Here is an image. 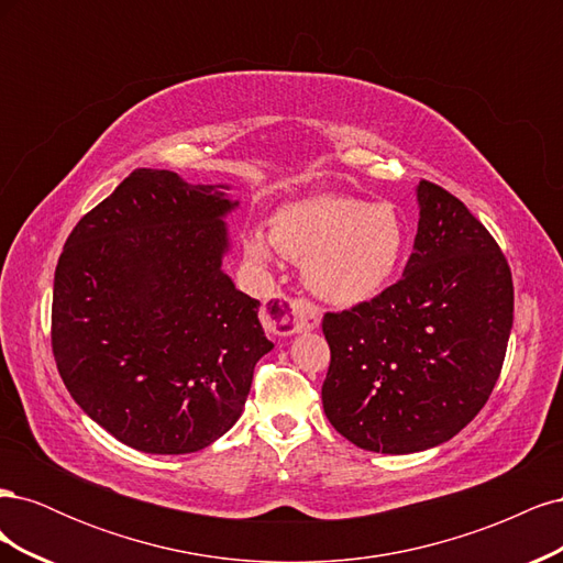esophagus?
<instances>
[{
	"label": "esophagus",
	"mask_w": 563,
	"mask_h": 563,
	"mask_svg": "<svg viewBox=\"0 0 563 563\" xmlns=\"http://www.w3.org/2000/svg\"><path fill=\"white\" fill-rule=\"evenodd\" d=\"M265 329L275 335H296L319 327V308L308 298L277 296L263 310Z\"/></svg>",
	"instance_id": "obj_1"
}]
</instances>
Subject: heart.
Masks as SVG:
<instances>
[{"mask_svg": "<svg viewBox=\"0 0 563 563\" xmlns=\"http://www.w3.org/2000/svg\"><path fill=\"white\" fill-rule=\"evenodd\" d=\"M269 240L286 258L305 263L310 291L338 308L376 298L397 275L406 253V225L389 201L314 195L282 207ZM249 258L269 263L267 236L244 240Z\"/></svg>", "mask_w": 563, "mask_h": 563, "instance_id": "1", "label": "heart"}]
</instances>
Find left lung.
I'll use <instances>...</instances> for the list:
<instances>
[{"label": "left lung", "mask_w": 563, "mask_h": 563, "mask_svg": "<svg viewBox=\"0 0 563 563\" xmlns=\"http://www.w3.org/2000/svg\"><path fill=\"white\" fill-rule=\"evenodd\" d=\"M416 192L401 279L321 321L323 413L354 446L395 455L444 444L482 411L515 317L512 272L490 232L444 187L420 180Z\"/></svg>", "instance_id": "1"}]
</instances>
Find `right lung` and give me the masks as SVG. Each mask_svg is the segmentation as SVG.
<instances>
[{
    "instance_id": "add662e5",
    "label": "right lung",
    "mask_w": 563,
    "mask_h": 563,
    "mask_svg": "<svg viewBox=\"0 0 563 563\" xmlns=\"http://www.w3.org/2000/svg\"><path fill=\"white\" fill-rule=\"evenodd\" d=\"M225 185L139 168L84 216L56 265L51 347L81 411L157 455L207 449L240 420L272 347L261 302L223 272Z\"/></svg>"
}]
</instances>
